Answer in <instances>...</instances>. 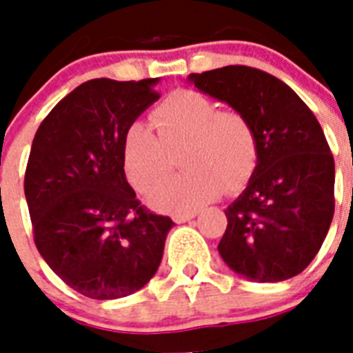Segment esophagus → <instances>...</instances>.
<instances>
[{"mask_svg": "<svg viewBox=\"0 0 353 353\" xmlns=\"http://www.w3.org/2000/svg\"><path fill=\"white\" fill-rule=\"evenodd\" d=\"M196 215H198V210H189V212H180V214H174L173 219L174 223H187V221L194 219Z\"/></svg>", "mask_w": 353, "mask_h": 353, "instance_id": "1", "label": "esophagus"}]
</instances>
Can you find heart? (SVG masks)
<instances>
[{
    "instance_id": "obj_1",
    "label": "heart",
    "mask_w": 353,
    "mask_h": 353,
    "mask_svg": "<svg viewBox=\"0 0 353 353\" xmlns=\"http://www.w3.org/2000/svg\"><path fill=\"white\" fill-rule=\"evenodd\" d=\"M155 132L134 121L123 136V168L136 191L148 194L173 171L170 152L183 148L180 166L187 170L152 196L161 210H189L219 194L221 183L233 189L256 164L258 143L251 121L235 109H219L194 90H176L152 111Z\"/></svg>"
}]
</instances>
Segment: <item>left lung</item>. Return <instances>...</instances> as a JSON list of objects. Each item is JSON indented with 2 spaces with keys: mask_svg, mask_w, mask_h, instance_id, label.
<instances>
[{
  "mask_svg": "<svg viewBox=\"0 0 353 353\" xmlns=\"http://www.w3.org/2000/svg\"><path fill=\"white\" fill-rule=\"evenodd\" d=\"M199 92L251 121L256 168L224 210L219 254L260 283L297 276L322 248L334 215V157L313 111L281 79L245 65L191 74Z\"/></svg>",
  "mask_w": 353,
  "mask_h": 353,
  "instance_id": "left-lung-1",
  "label": "left lung"
}]
</instances>
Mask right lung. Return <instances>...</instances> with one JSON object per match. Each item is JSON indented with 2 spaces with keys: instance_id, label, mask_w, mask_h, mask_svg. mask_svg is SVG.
<instances>
[{
  "instance_id": "right-lung-1",
  "label": "right lung",
  "mask_w": 353,
  "mask_h": 353,
  "mask_svg": "<svg viewBox=\"0 0 353 353\" xmlns=\"http://www.w3.org/2000/svg\"><path fill=\"white\" fill-rule=\"evenodd\" d=\"M159 79H92L43 118L24 174L35 245L81 295L113 301L157 272L173 221L146 210L123 171V136Z\"/></svg>"
}]
</instances>
